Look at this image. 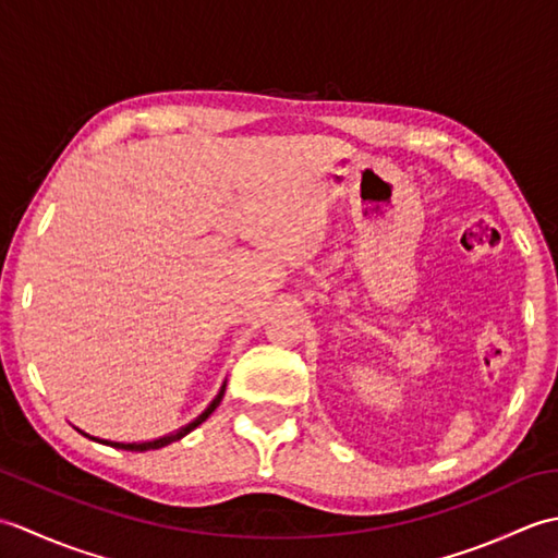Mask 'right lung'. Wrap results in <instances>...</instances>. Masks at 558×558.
Masks as SVG:
<instances>
[{
  "label": "right lung",
  "instance_id": "obj_1",
  "mask_svg": "<svg viewBox=\"0 0 558 558\" xmlns=\"http://www.w3.org/2000/svg\"><path fill=\"white\" fill-rule=\"evenodd\" d=\"M222 396H225V384L220 386V390H218V396L213 398V402L210 405L198 414V417L194 420V422H189L186 426H182V429H177L174 434H168V436H160V438H156V441H144V444H120V441H108V438H98V436H90V434H86V432H81L78 429V434H83V436H88V438H93V441H98V444H105V446H112V448H122V450H156V448H162V446H170L172 441H180L182 436H186L189 432L192 429H196V426L201 424V422H206L210 414H213V410H216L218 405H220V400H222Z\"/></svg>",
  "mask_w": 558,
  "mask_h": 558
}]
</instances>
